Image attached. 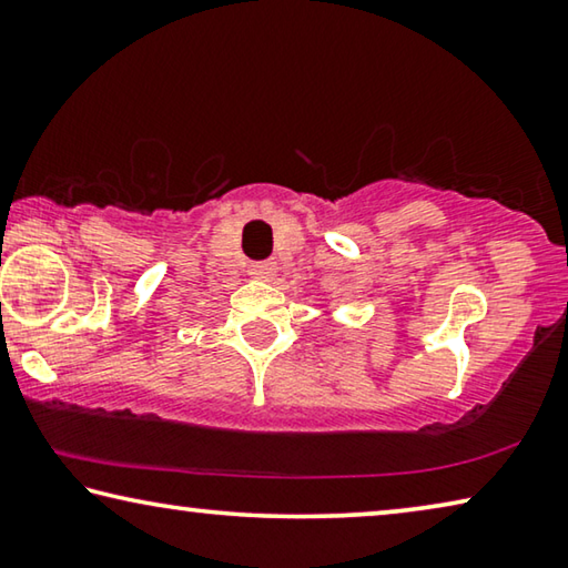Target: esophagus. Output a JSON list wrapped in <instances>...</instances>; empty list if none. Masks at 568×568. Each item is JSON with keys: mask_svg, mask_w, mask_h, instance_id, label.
Segmentation results:
<instances>
[{"mask_svg": "<svg viewBox=\"0 0 568 568\" xmlns=\"http://www.w3.org/2000/svg\"><path fill=\"white\" fill-rule=\"evenodd\" d=\"M275 273V267L271 263H253L250 265V275L253 277H263V281H271Z\"/></svg>", "mask_w": 568, "mask_h": 568, "instance_id": "obj_1", "label": "esophagus"}]
</instances>
